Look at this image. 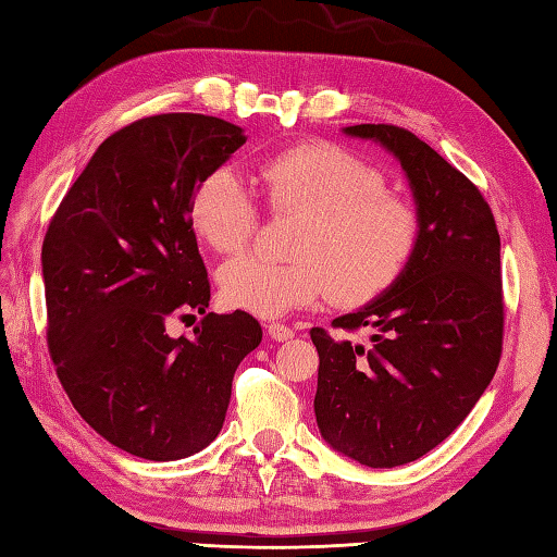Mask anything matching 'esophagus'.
Listing matches in <instances>:
<instances>
[{"label": "esophagus", "instance_id": "1", "mask_svg": "<svg viewBox=\"0 0 557 557\" xmlns=\"http://www.w3.org/2000/svg\"><path fill=\"white\" fill-rule=\"evenodd\" d=\"M268 335L275 339V342H287V339L294 337V330L287 327V325H282V323H270L268 325Z\"/></svg>", "mask_w": 557, "mask_h": 557}]
</instances>
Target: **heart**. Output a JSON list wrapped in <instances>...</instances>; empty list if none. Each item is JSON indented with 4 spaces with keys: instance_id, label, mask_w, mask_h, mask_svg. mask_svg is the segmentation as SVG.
Listing matches in <instances>:
<instances>
[{
    "instance_id": "heart-1",
    "label": "heart",
    "mask_w": 557,
    "mask_h": 557,
    "mask_svg": "<svg viewBox=\"0 0 557 557\" xmlns=\"http://www.w3.org/2000/svg\"><path fill=\"white\" fill-rule=\"evenodd\" d=\"M256 182L272 212H299L289 263L244 256L220 268L222 299L232 309L282 318L330 299L357 306L395 285L421 242V218L407 198L385 188V174L347 148L304 140L263 158ZM194 232L218 253H242L253 242L260 206L232 168L198 182L188 208Z\"/></svg>"
}]
</instances>
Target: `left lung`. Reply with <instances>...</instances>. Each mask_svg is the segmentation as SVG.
Masks as SVG:
<instances>
[{"mask_svg": "<svg viewBox=\"0 0 557 557\" xmlns=\"http://www.w3.org/2000/svg\"><path fill=\"white\" fill-rule=\"evenodd\" d=\"M405 170L421 242L395 285L311 330L318 349L315 421L325 443L366 467H399L441 445L474 409L503 354L500 234L479 188L407 128L357 124Z\"/></svg>", "mask_w": 557, "mask_h": 557, "instance_id": "obj_1", "label": "left lung"}]
</instances>
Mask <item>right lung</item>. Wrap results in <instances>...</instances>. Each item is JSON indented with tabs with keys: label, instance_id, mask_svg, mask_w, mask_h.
Masks as SVG:
<instances>
[{
	"label": "right lung",
	"instance_id": "right-lung-1",
	"mask_svg": "<svg viewBox=\"0 0 557 557\" xmlns=\"http://www.w3.org/2000/svg\"><path fill=\"white\" fill-rule=\"evenodd\" d=\"M246 144L218 116H144L90 158L42 242L47 347L71 405L124 453L170 461L215 441L236 366L263 330L206 313L210 282L188 218L198 182ZM205 315L170 338V314Z\"/></svg>",
	"mask_w": 557,
	"mask_h": 557
}]
</instances>
